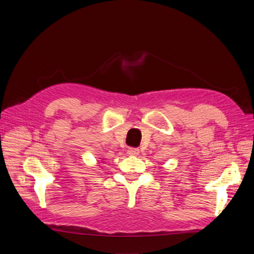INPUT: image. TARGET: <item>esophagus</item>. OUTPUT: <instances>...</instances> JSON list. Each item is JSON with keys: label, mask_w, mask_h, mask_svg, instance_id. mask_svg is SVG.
Listing matches in <instances>:
<instances>
[{"label": "esophagus", "mask_w": 254, "mask_h": 254, "mask_svg": "<svg viewBox=\"0 0 254 254\" xmlns=\"http://www.w3.org/2000/svg\"><path fill=\"white\" fill-rule=\"evenodd\" d=\"M139 149L137 148H128V150H127V153L129 156H137L139 155Z\"/></svg>", "instance_id": "1"}]
</instances>
